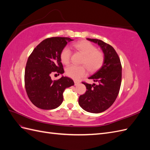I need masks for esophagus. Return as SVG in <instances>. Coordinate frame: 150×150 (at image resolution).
Segmentation results:
<instances>
[{
    "mask_svg": "<svg viewBox=\"0 0 150 150\" xmlns=\"http://www.w3.org/2000/svg\"><path fill=\"white\" fill-rule=\"evenodd\" d=\"M74 84L76 86V85H78L79 83V81H76V80H74Z\"/></svg>",
    "mask_w": 150,
    "mask_h": 150,
    "instance_id": "34e87169",
    "label": "esophagus"
}]
</instances>
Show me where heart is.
<instances>
[{
  "label": "heart",
  "mask_w": 150,
  "mask_h": 150,
  "mask_svg": "<svg viewBox=\"0 0 150 150\" xmlns=\"http://www.w3.org/2000/svg\"><path fill=\"white\" fill-rule=\"evenodd\" d=\"M72 46L83 54L84 56L81 63L85 65L89 71H96L103 66L104 61V54L101 51H97V48L91 42L87 40H81L73 44ZM71 55V52L69 47L66 46L62 49L60 57L63 64H69ZM85 66L70 65L66 67V74L69 78L78 79L84 76L87 73V70Z\"/></svg>",
  "instance_id": "b5f03b06"
}]
</instances>
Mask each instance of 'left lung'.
I'll use <instances>...</instances> for the list:
<instances>
[{"label": "left lung", "instance_id": "obj_1", "mask_svg": "<svg viewBox=\"0 0 150 150\" xmlns=\"http://www.w3.org/2000/svg\"><path fill=\"white\" fill-rule=\"evenodd\" d=\"M87 40L100 46L104 53V61L100 69L89 78L98 82L97 84L83 82L87 90L79 96L78 102L84 110L99 113L108 110L118 95L121 83L122 66L117 52L110 44L96 39L87 38Z\"/></svg>", "mask_w": 150, "mask_h": 150}]
</instances>
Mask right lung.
<instances>
[{"label": "right lung", "mask_w": 150, "mask_h": 150, "mask_svg": "<svg viewBox=\"0 0 150 150\" xmlns=\"http://www.w3.org/2000/svg\"><path fill=\"white\" fill-rule=\"evenodd\" d=\"M69 38L53 37L42 40L35 47L26 63L24 82L27 94L34 105L42 110H53L63 101L66 88L74 84L67 77L52 81L53 74L64 72L60 54Z\"/></svg>", "instance_id": "1"}]
</instances>
